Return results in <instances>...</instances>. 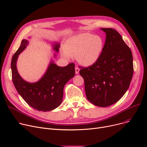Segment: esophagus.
<instances>
[{"label": "esophagus", "instance_id": "obj_1", "mask_svg": "<svg viewBox=\"0 0 147 147\" xmlns=\"http://www.w3.org/2000/svg\"><path fill=\"white\" fill-rule=\"evenodd\" d=\"M79 71H80V69L79 68V67H76L75 68V71H76V74H79Z\"/></svg>", "mask_w": 147, "mask_h": 147}]
</instances>
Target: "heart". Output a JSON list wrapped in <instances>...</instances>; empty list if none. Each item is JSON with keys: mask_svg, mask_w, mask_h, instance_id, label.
I'll list each match as a JSON object with an SVG mask.
<instances>
[{"mask_svg": "<svg viewBox=\"0 0 147 147\" xmlns=\"http://www.w3.org/2000/svg\"><path fill=\"white\" fill-rule=\"evenodd\" d=\"M103 40L99 36L85 33L79 34L68 39L64 44V50L68 56L78 58L79 63L88 66L98 59L103 49Z\"/></svg>", "mask_w": 147, "mask_h": 147, "instance_id": "1", "label": "heart"}]
</instances>
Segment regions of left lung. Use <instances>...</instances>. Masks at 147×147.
<instances>
[{"label": "left lung", "mask_w": 147, "mask_h": 147, "mask_svg": "<svg viewBox=\"0 0 147 147\" xmlns=\"http://www.w3.org/2000/svg\"><path fill=\"white\" fill-rule=\"evenodd\" d=\"M106 33L102 53L91 66L80 67L87 99L95 105L110 106L127 90L134 74L132 51L116 30L101 28Z\"/></svg>", "instance_id": "8db88e82"}]
</instances>
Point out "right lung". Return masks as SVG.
<instances>
[{"instance_id": "add662e5", "label": "right lung", "mask_w": 147, "mask_h": 147, "mask_svg": "<svg viewBox=\"0 0 147 147\" xmlns=\"http://www.w3.org/2000/svg\"><path fill=\"white\" fill-rule=\"evenodd\" d=\"M28 45V41L23 39L17 52L12 58V78L14 86L23 99L34 109L41 111H49L58 107L63 101L65 84L75 75L74 64L65 67H59L53 60L42 78L34 83L27 82L19 74L17 61L20 54ZM60 44H53V49L59 52ZM54 57H56L55 54Z\"/></svg>"}]
</instances>
